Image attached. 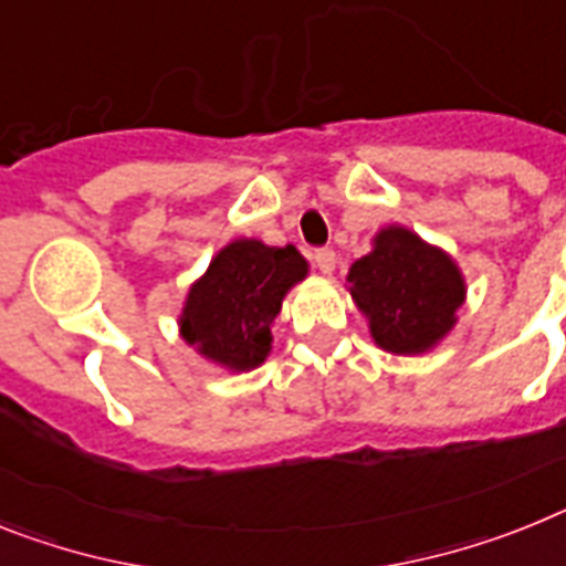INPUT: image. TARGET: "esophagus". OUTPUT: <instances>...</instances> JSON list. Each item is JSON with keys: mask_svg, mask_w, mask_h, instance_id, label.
<instances>
[{"mask_svg": "<svg viewBox=\"0 0 566 566\" xmlns=\"http://www.w3.org/2000/svg\"><path fill=\"white\" fill-rule=\"evenodd\" d=\"M313 264L319 268V273L331 275V273H334V268H336V253H334V250H327V247H319V250L313 253Z\"/></svg>", "mask_w": 566, "mask_h": 566, "instance_id": "1", "label": "esophagus"}]
</instances>
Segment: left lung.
Masks as SVG:
<instances>
[{
	"label": "left lung",
	"instance_id": "obj_1",
	"mask_svg": "<svg viewBox=\"0 0 566 566\" xmlns=\"http://www.w3.org/2000/svg\"><path fill=\"white\" fill-rule=\"evenodd\" d=\"M350 296L371 336L391 354H426L458 322L467 282L458 264L406 227L377 232L374 250L348 270Z\"/></svg>",
	"mask_w": 566,
	"mask_h": 566
}]
</instances>
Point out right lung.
<instances>
[{"instance_id": "1", "label": "right lung", "mask_w": 566, "mask_h": 566, "mask_svg": "<svg viewBox=\"0 0 566 566\" xmlns=\"http://www.w3.org/2000/svg\"><path fill=\"white\" fill-rule=\"evenodd\" d=\"M305 275L307 261L293 244L232 241L189 287L180 336L230 371L259 368L270 354V325L282 311V298Z\"/></svg>"}]
</instances>
